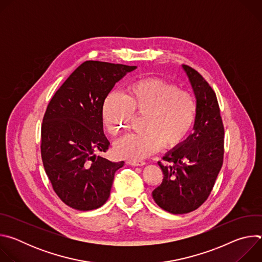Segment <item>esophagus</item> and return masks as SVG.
Instances as JSON below:
<instances>
[{
    "mask_svg": "<svg viewBox=\"0 0 262 262\" xmlns=\"http://www.w3.org/2000/svg\"><path fill=\"white\" fill-rule=\"evenodd\" d=\"M127 164H129L132 166H144L145 162L144 161H128Z\"/></svg>",
    "mask_w": 262,
    "mask_h": 262,
    "instance_id": "esophagus-1",
    "label": "esophagus"
}]
</instances>
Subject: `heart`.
Returning <instances> with one entry per match:
<instances>
[{
  "mask_svg": "<svg viewBox=\"0 0 262 262\" xmlns=\"http://www.w3.org/2000/svg\"><path fill=\"white\" fill-rule=\"evenodd\" d=\"M198 111V100L191 91L149 77L133 81L125 94L110 92L102 104V120L112 136H119L128 127L134 113L144 114L143 130L127 135L115 147L119 157L140 161L162 145L166 148L180 145L193 129Z\"/></svg>",
  "mask_w": 262,
  "mask_h": 262,
  "instance_id": "1",
  "label": "heart"
}]
</instances>
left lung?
Masks as SVG:
<instances>
[{
	"label": "left lung",
	"instance_id": "8db88e82",
	"mask_svg": "<svg viewBox=\"0 0 262 262\" xmlns=\"http://www.w3.org/2000/svg\"><path fill=\"white\" fill-rule=\"evenodd\" d=\"M199 104L194 133L167 152L159 162L164 178L152 192L164 210L188 213L201 206L210 195L224 158V125L216 95L194 68L182 65Z\"/></svg>",
	"mask_w": 262,
	"mask_h": 262
}]
</instances>
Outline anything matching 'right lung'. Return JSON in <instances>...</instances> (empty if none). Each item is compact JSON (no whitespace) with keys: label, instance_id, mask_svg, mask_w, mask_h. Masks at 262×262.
I'll return each mask as SVG.
<instances>
[{"label":"right lung","instance_id":"add662e5","mask_svg":"<svg viewBox=\"0 0 262 262\" xmlns=\"http://www.w3.org/2000/svg\"><path fill=\"white\" fill-rule=\"evenodd\" d=\"M136 66L86 61L74 70L48 104L41 125V159L58 197L77 210L105 203L115 172L124 162H111L103 134L106 95Z\"/></svg>","mask_w":262,"mask_h":262}]
</instances>
